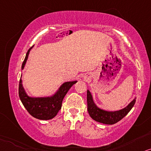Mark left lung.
<instances>
[{"instance_id":"left-lung-1","label":"left lung","mask_w":151,"mask_h":151,"mask_svg":"<svg viewBox=\"0 0 151 151\" xmlns=\"http://www.w3.org/2000/svg\"><path fill=\"white\" fill-rule=\"evenodd\" d=\"M136 100L134 99L126 107L116 111H107L98 108L93 102L91 92L87 91L88 111L90 116L95 121L107 125H113L123 118L134 105Z\"/></svg>"}]
</instances>
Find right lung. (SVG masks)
I'll return each mask as SVG.
<instances>
[{"instance_id":"right-lung-1","label":"right lung","mask_w":151,"mask_h":151,"mask_svg":"<svg viewBox=\"0 0 151 151\" xmlns=\"http://www.w3.org/2000/svg\"><path fill=\"white\" fill-rule=\"evenodd\" d=\"M31 49L32 47H30L26 53V57L22 63V70L24 69ZM77 82V81L65 82L60 87L58 92L51 97L30 98L25 92L22 86V79H20L19 85V95L23 105L32 116L40 120H49L57 115L59 110L61 109L62 102L64 97L65 96L70 88Z\"/></svg>"}]
</instances>
